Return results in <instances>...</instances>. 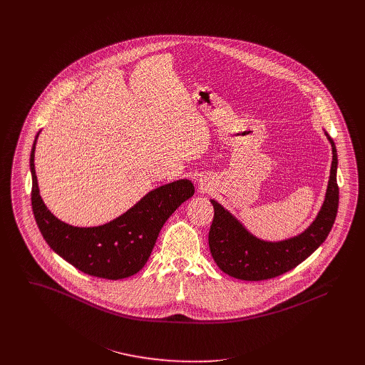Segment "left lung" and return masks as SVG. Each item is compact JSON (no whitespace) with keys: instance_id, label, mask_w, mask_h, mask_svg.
Instances as JSON below:
<instances>
[{"instance_id":"obj_1","label":"left lung","mask_w":365,"mask_h":365,"mask_svg":"<svg viewBox=\"0 0 365 365\" xmlns=\"http://www.w3.org/2000/svg\"><path fill=\"white\" fill-rule=\"evenodd\" d=\"M333 161L324 204L316 220L302 235L269 243L252 236L227 210L212 201L215 209L209 229V250L217 267L227 275L245 281H264L278 277L307 260L326 240L339 208L337 152L330 139Z\"/></svg>"}]
</instances>
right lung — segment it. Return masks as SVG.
<instances>
[{"label":"right lung","instance_id":"add662e5","mask_svg":"<svg viewBox=\"0 0 365 365\" xmlns=\"http://www.w3.org/2000/svg\"><path fill=\"white\" fill-rule=\"evenodd\" d=\"M35 143L31 152V201L36 225L51 249L93 277L120 279L140 271L150 257L164 222L195 191L190 180L174 181L149 192L133 208L106 225L74 227L54 217L39 195Z\"/></svg>","mask_w":365,"mask_h":365}]
</instances>
